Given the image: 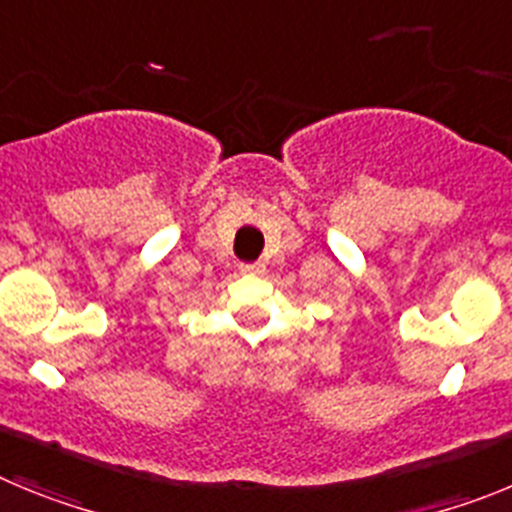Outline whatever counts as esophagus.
I'll return each instance as SVG.
<instances>
[{
    "mask_svg": "<svg viewBox=\"0 0 512 512\" xmlns=\"http://www.w3.org/2000/svg\"><path fill=\"white\" fill-rule=\"evenodd\" d=\"M241 269H243V271H248V274H264L266 266L261 264V261H256V264H243Z\"/></svg>",
    "mask_w": 512,
    "mask_h": 512,
    "instance_id": "obj_1",
    "label": "esophagus"
}]
</instances>
